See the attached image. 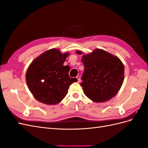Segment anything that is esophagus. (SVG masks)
<instances>
[{
	"label": "esophagus",
	"instance_id": "1",
	"mask_svg": "<svg viewBox=\"0 0 148 148\" xmlns=\"http://www.w3.org/2000/svg\"><path fill=\"white\" fill-rule=\"evenodd\" d=\"M77 79H78V82L79 83V82H80V77H79V76H77Z\"/></svg>",
	"mask_w": 148,
	"mask_h": 148
}]
</instances>
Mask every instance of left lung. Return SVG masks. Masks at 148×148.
Segmentation results:
<instances>
[{"label":"left lung","mask_w":148,"mask_h":148,"mask_svg":"<svg viewBox=\"0 0 148 148\" xmlns=\"http://www.w3.org/2000/svg\"><path fill=\"white\" fill-rule=\"evenodd\" d=\"M82 55V51H77ZM84 70L81 86L89 99L95 102L109 101L117 95L124 79V65L119 58L104 50L96 49L83 54Z\"/></svg>","instance_id":"1"}]
</instances>
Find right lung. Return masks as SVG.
Returning a JSON list of instances; mask_svg holds the SVG:
<instances>
[{
  "instance_id": "1",
  "label": "right lung",
  "mask_w": 148,
  "mask_h": 148,
  "mask_svg": "<svg viewBox=\"0 0 148 148\" xmlns=\"http://www.w3.org/2000/svg\"><path fill=\"white\" fill-rule=\"evenodd\" d=\"M69 52L62 53L52 49L31 62L26 71V82L33 96L47 105L61 102L68 93L70 85L77 81L69 77L70 66L64 63Z\"/></svg>"
}]
</instances>
